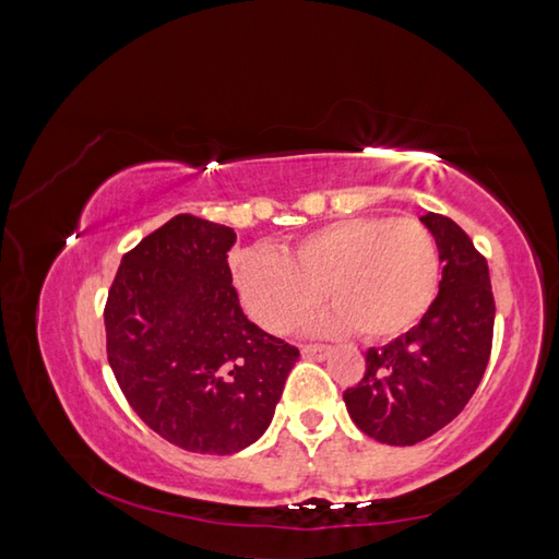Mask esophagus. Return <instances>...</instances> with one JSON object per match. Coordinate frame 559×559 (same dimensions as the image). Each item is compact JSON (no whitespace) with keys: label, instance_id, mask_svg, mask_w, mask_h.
<instances>
[{"label":"esophagus","instance_id":"obj_1","mask_svg":"<svg viewBox=\"0 0 559 559\" xmlns=\"http://www.w3.org/2000/svg\"><path fill=\"white\" fill-rule=\"evenodd\" d=\"M332 354L330 346H320V344H310V346H302V356L305 358H314V360H324L326 356Z\"/></svg>","mask_w":559,"mask_h":559}]
</instances>
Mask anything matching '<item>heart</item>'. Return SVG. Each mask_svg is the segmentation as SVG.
Wrapping results in <instances>:
<instances>
[{
    "instance_id": "obj_1",
    "label": "heart",
    "mask_w": 559,
    "mask_h": 559,
    "mask_svg": "<svg viewBox=\"0 0 559 559\" xmlns=\"http://www.w3.org/2000/svg\"><path fill=\"white\" fill-rule=\"evenodd\" d=\"M441 257L421 223L402 217H348L302 237L286 254L245 251L235 288L264 330L286 334L322 305L334 310L320 330L354 326L368 342L400 336L431 308Z\"/></svg>"
}]
</instances>
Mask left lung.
Masks as SVG:
<instances>
[{
  "instance_id": "left-lung-1",
  "label": "left lung",
  "mask_w": 559,
  "mask_h": 559,
  "mask_svg": "<svg viewBox=\"0 0 559 559\" xmlns=\"http://www.w3.org/2000/svg\"><path fill=\"white\" fill-rule=\"evenodd\" d=\"M441 257L439 295L412 326L380 348H368L366 373L344 392L360 431L388 445H414L463 412L485 376L495 298L489 269L451 217H421Z\"/></svg>"
}]
</instances>
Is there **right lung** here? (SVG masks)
I'll list each match as a JSON object with an SVG mask.
<instances>
[{
    "label": "right lung",
    "mask_w": 559,
    "mask_h": 559,
    "mask_svg": "<svg viewBox=\"0 0 559 559\" xmlns=\"http://www.w3.org/2000/svg\"><path fill=\"white\" fill-rule=\"evenodd\" d=\"M233 227L177 215L130 249L108 290L106 354L130 407L191 453L259 441L300 352L247 320Z\"/></svg>",
    "instance_id": "obj_1"
}]
</instances>
